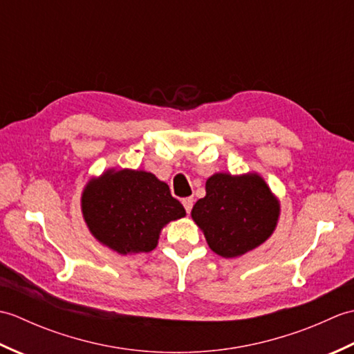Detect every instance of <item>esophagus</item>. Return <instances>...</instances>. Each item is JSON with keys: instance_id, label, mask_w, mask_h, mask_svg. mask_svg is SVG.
<instances>
[{"instance_id": "esophagus-1", "label": "esophagus", "mask_w": 354, "mask_h": 354, "mask_svg": "<svg viewBox=\"0 0 354 354\" xmlns=\"http://www.w3.org/2000/svg\"><path fill=\"white\" fill-rule=\"evenodd\" d=\"M193 198H185V199H183V205H184V208H185V212L187 213H190L192 212V208H193Z\"/></svg>"}]
</instances>
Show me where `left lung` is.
Instances as JSON below:
<instances>
[{
    "label": "left lung",
    "instance_id": "8db88e82",
    "mask_svg": "<svg viewBox=\"0 0 354 354\" xmlns=\"http://www.w3.org/2000/svg\"><path fill=\"white\" fill-rule=\"evenodd\" d=\"M192 219L217 255L234 259L265 243L275 231L280 202L259 173H214Z\"/></svg>",
    "mask_w": 354,
    "mask_h": 354
}]
</instances>
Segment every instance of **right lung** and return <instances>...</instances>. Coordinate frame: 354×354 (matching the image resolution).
<instances>
[{
	"label": "right lung",
	"mask_w": 354,
	"mask_h": 354,
	"mask_svg": "<svg viewBox=\"0 0 354 354\" xmlns=\"http://www.w3.org/2000/svg\"><path fill=\"white\" fill-rule=\"evenodd\" d=\"M80 202L91 234L122 255L155 250L165 225L185 216L169 185L145 170L109 169L89 179Z\"/></svg>",
	"instance_id": "1"
}]
</instances>
